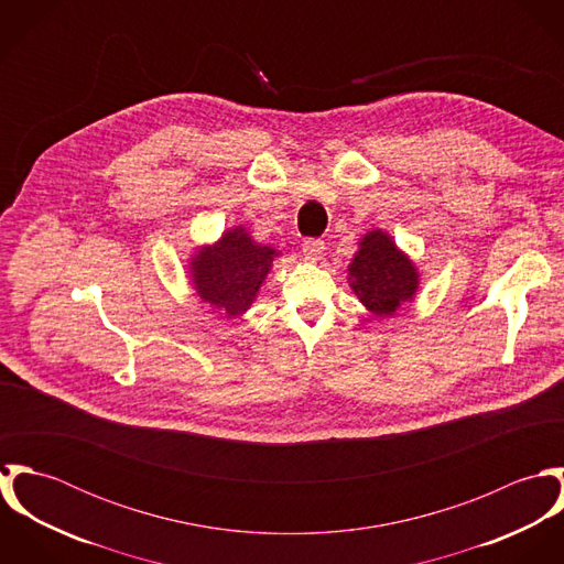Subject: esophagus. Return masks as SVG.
<instances>
[{"label":"esophagus","mask_w":564,"mask_h":564,"mask_svg":"<svg viewBox=\"0 0 564 564\" xmlns=\"http://www.w3.org/2000/svg\"><path fill=\"white\" fill-rule=\"evenodd\" d=\"M302 249H304L306 258L319 260L323 256V249H325V242L319 241V239H306V241L302 242Z\"/></svg>","instance_id":"34e87169"}]
</instances>
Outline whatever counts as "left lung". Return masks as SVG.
Returning <instances> with one entry per match:
<instances>
[{"mask_svg":"<svg viewBox=\"0 0 564 564\" xmlns=\"http://www.w3.org/2000/svg\"><path fill=\"white\" fill-rule=\"evenodd\" d=\"M349 286L358 300L378 317L395 315L403 302H410L419 286L414 264L382 230L369 232L349 264Z\"/></svg>","mask_w":564,"mask_h":564,"instance_id":"1","label":"left lung"}]
</instances>
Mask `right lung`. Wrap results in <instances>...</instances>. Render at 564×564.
Here are the masks:
<instances>
[{"label": "right lung", "instance_id": "right-lung-1", "mask_svg": "<svg viewBox=\"0 0 564 564\" xmlns=\"http://www.w3.org/2000/svg\"><path fill=\"white\" fill-rule=\"evenodd\" d=\"M275 256V249L258 245L245 228L228 230L221 241L204 247L191 260L197 295L228 317L242 315L251 306Z\"/></svg>", "mask_w": 564, "mask_h": 564}]
</instances>
